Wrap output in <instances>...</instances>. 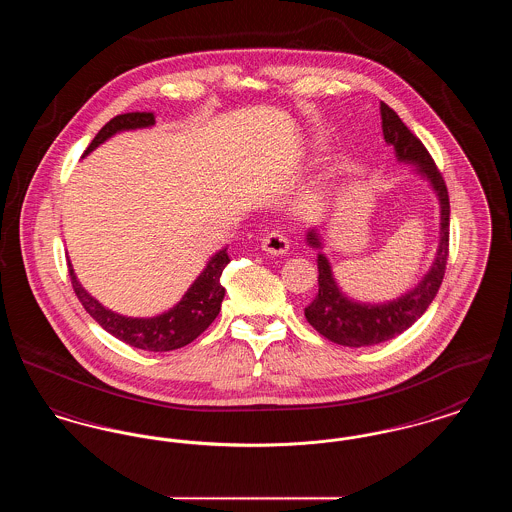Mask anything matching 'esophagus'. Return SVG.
Here are the masks:
<instances>
[{"label": "esophagus", "instance_id": "obj_1", "mask_svg": "<svg viewBox=\"0 0 512 512\" xmlns=\"http://www.w3.org/2000/svg\"><path fill=\"white\" fill-rule=\"evenodd\" d=\"M263 251H267L270 255H284L290 249V240L282 230H270L267 236L261 242Z\"/></svg>", "mask_w": 512, "mask_h": 512}]
</instances>
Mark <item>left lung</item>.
Returning <instances> with one entry per match:
<instances>
[{"label": "left lung", "instance_id": "8db88e82", "mask_svg": "<svg viewBox=\"0 0 512 512\" xmlns=\"http://www.w3.org/2000/svg\"><path fill=\"white\" fill-rule=\"evenodd\" d=\"M382 130L386 142L395 147L397 157L401 161L416 163L438 192L441 205V240H439L438 257L432 270L424 276V280L414 288L413 292L405 293L397 301L386 305H361L349 301L340 292L328 259L318 253V295L309 307H305V317L309 324L322 334L326 340L347 347H363L382 341L391 340L411 328L418 318L426 313L430 303L434 301L439 286L445 276V267L449 259V192L445 180L441 176L432 155L424 144L407 128V124L399 119V115L386 105L380 103ZM309 244L320 247L317 232L311 230L307 236Z\"/></svg>", "mask_w": 512, "mask_h": 512}]
</instances>
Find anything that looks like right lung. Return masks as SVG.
Masks as SVG:
<instances>
[{"label":"right lung","mask_w":512,"mask_h":512,"mask_svg":"<svg viewBox=\"0 0 512 512\" xmlns=\"http://www.w3.org/2000/svg\"><path fill=\"white\" fill-rule=\"evenodd\" d=\"M153 122H155V115L147 111L117 115L99 130L92 144L86 147L84 155L121 130L144 128V126H151ZM228 263H230V257L226 249H222L209 261L207 268L199 274V278L182 297V301L176 307H172L169 313L155 318H130L117 315L105 309L78 284L71 263H69V276H71L74 293L82 301L84 309L96 318L99 326L107 330L111 336L144 351H172L192 343L197 336H201L211 326L215 318L219 317L220 303L224 299V288L220 284V276Z\"/></svg>","instance_id":"obj_1"}]
</instances>
